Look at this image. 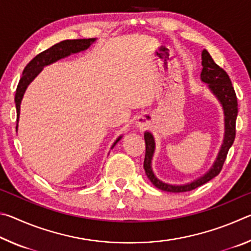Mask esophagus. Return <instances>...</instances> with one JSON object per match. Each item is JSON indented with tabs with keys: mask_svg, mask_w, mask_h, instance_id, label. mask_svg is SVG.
<instances>
[{
	"mask_svg": "<svg viewBox=\"0 0 251 251\" xmlns=\"http://www.w3.org/2000/svg\"><path fill=\"white\" fill-rule=\"evenodd\" d=\"M147 124H148L147 121H146V120H144V118H143V120H139V122L137 123V125H138L139 127H141V128H142V127H145V126H147Z\"/></svg>",
	"mask_w": 251,
	"mask_h": 251,
	"instance_id": "1",
	"label": "esophagus"
}]
</instances>
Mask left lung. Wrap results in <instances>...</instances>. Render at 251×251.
<instances>
[{
    "instance_id": "1",
    "label": "left lung",
    "mask_w": 251,
    "mask_h": 251,
    "mask_svg": "<svg viewBox=\"0 0 251 251\" xmlns=\"http://www.w3.org/2000/svg\"><path fill=\"white\" fill-rule=\"evenodd\" d=\"M201 65L202 71L201 74V82L208 84L210 92L216 96V99L222 104L225 115V136L223 145L220 147L217 158H216L214 165L205 175L197 178L196 180L185 185H171L167 182L161 181L155 176L151 168V159L155 151V139L154 136L150 131H145L144 138L146 144L145 159H144V169L152 185L160 190L169 193H184L193 190L197 187L206 184L212 178L216 177L222 171L225 160L228 154L229 148L231 147L235 141L236 136V120L238 114V103L235 90H233L231 80L228 74L222 67L218 66L214 62L210 54L203 50L201 52Z\"/></svg>"
}]
</instances>
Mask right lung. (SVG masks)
<instances>
[{
  "mask_svg": "<svg viewBox=\"0 0 251 251\" xmlns=\"http://www.w3.org/2000/svg\"><path fill=\"white\" fill-rule=\"evenodd\" d=\"M96 39H80V40H65L59 42V43L53 45L52 48L45 50L44 52L36 55L28 64L25 66L23 71V75L21 77L18 88L15 93V105H16V114H18V122L20 116V107L21 101H22L23 95L28 84L40 74V72L43 70V67L46 65L52 64V63L58 61V59L70 56L71 54H75L82 50H87L90 46L94 43ZM18 129V125H16ZM122 136L118 137L115 143L113 144L112 148L121 141Z\"/></svg>",
  "mask_w": 251,
  "mask_h": 251,
  "instance_id": "1",
  "label": "right lung"
}]
</instances>
